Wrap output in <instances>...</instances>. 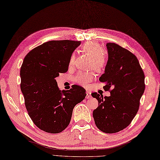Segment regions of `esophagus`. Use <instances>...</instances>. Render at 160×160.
<instances>
[{
    "label": "esophagus",
    "mask_w": 160,
    "mask_h": 160,
    "mask_svg": "<svg viewBox=\"0 0 160 160\" xmlns=\"http://www.w3.org/2000/svg\"><path fill=\"white\" fill-rule=\"evenodd\" d=\"M86 94H87V96H86V98L89 99V98H92L91 92H89V91H87V92H86Z\"/></svg>",
    "instance_id": "34e87169"
}]
</instances>
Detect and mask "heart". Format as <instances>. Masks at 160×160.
<instances>
[{"label": "heart", "instance_id": "obj_1", "mask_svg": "<svg viewBox=\"0 0 160 160\" xmlns=\"http://www.w3.org/2000/svg\"><path fill=\"white\" fill-rule=\"evenodd\" d=\"M83 49L85 53L92 57V64L98 71L103 70L107 64V58L102 52V49L99 44L94 41H89L85 43ZM75 60V57L72 56L70 60V65H72ZM95 74L92 72H80L75 78V81L83 86H87L89 82L94 79Z\"/></svg>", "mask_w": 160, "mask_h": 160}]
</instances>
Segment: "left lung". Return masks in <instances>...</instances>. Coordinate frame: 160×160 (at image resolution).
Wrapping results in <instances>:
<instances>
[{
  "label": "left lung",
  "instance_id": "1",
  "mask_svg": "<svg viewBox=\"0 0 160 160\" xmlns=\"http://www.w3.org/2000/svg\"><path fill=\"white\" fill-rule=\"evenodd\" d=\"M108 61L104 73L99 78L104 90L111 96L96 92L92 96L98 101L93 111L96 126L104 133H116L123 130L134 119L145 89V75L133 53L114 42H108Z\"/></svg>",
  "mask_w": 160,
  "mask_h": 160
}]
</instances>
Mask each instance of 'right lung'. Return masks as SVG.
Instances as JSON below:
<instances>
[{
	"mask_svg": "<svg viewBox=\"0 0 160 160\" xmlns=\"http://www.w3.org/2000/svg\"><path fill=\"white\" fill-rule=\"evenodd\" d=\"M81 41H50L27 54L20 69L22 92L27 111L39 129L57 134L67 128L74 107L86 96L85 89L74 85L60 90L56 78L68 71L70 60Z\"/></svg>",
	"mask_w": 160,
	"mask_h": 160,
	"instance_id": "add662e5",
	"label": "right lung"
}]
</instances>
